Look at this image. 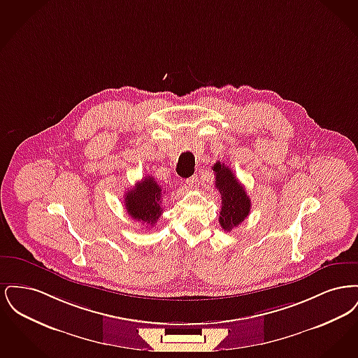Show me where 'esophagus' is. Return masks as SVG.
Wrapping results in <instances>:
<instances>
[{"instance_id":"esophagus-1","label":"esophagus","mask_w":358,"mask_h":358,"mask_svg":"<svg viewBox=\"0 0 358 358\" xmlns=\"http://www.w3.org/2000/svg\"><path fill=\"white\" fill-rule=\"evenodd\" d=\"M187 185L189 187H194L199 185V177L197 176H192V177H189L187 180Z\"/></svg>"}]
</instances>
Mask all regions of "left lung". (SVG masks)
Returning a JSON list of instances; mask_svg holds the SVG:
<instances>
[{
  "mask_svg": "<svg viewBox=\"0 0 358 358\" xmlns=\"http://www.w3.org/2000/svg\"><path fill=\"white\" fill-rule=\"evenodd\" d=\"M216 174L215 185L222 194V209L219 222L224 231H232V228L245 220L251 210V200L247 196L244 187L238 182L232 171L222 162L213 165Z\"/></svg>",
  "mask_w": 358,
  "mask_h": 358,
  "instance_id": "8db88e82",
  "label": "left lung"
}]
</instances>
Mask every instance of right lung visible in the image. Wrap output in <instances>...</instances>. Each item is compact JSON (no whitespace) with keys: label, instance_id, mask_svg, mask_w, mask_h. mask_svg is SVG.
I'll return each mask as SVG.
<instances>
[{"label":"right lung","instance_id":"right-lung-1","mask_svg":"<svg viewBox=\"0 0 358 358\" xmlns=\"http://www.w3.org/2000/svg\"><path fill=\"white\" fill-rule=\"evenodd\" d=\"M166 193L164 187L158 185L154 177L146 176L136 184V187L126 192L124 194V206L127 213L136 222L146 224L148 228L153 227L161 213L162 208V196Z\"/></svg>","mask_w":358,"mask_h":358}]
</instances>
